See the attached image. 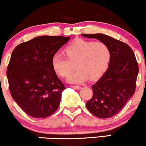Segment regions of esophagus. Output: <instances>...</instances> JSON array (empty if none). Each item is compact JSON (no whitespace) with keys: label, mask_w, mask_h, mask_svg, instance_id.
Wrapping results in <instances>:
<instances>
[{"label":"esophagus","mask_w":146,"mask_h":146,"mask_svg":"<svg viewBox=\"0 0 146 146\" xmlns=\"http://www.w3.org/2000/svg\"><path fill=\"white\" fill-rule=\"evenodd\" d=\"M72 88H73L74 89H75V90H80V89H81V88L80 86H72Z\"/></svg>","instance_id":"obj_1"}]
</instances>
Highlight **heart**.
<instances>
[{"instance_id": "b5f03b06", "label": "heart", "mask_w": 146, "mask_h": 146, "mask_svg": "<svg viewBox=\"0 0 146 146\" xmlns=\"http://www.w3.org/2000/svg\"><path fill=\"white\" fill-rule=\"evenodd\" d=\"M65 56L55 54L52 58L54 71L63 78L68 77L74 69L76 70L68 78L72 83H82L90 78L99 79L106 73L111 60L108 45L101 41L77 38L64 48Z\"/></svg>"}]
</instances>
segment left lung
I'll return each instance as SVG.
<instances>
[{
    "label": "left lung",
    "instance_id": "left-lung-1",
    "mask_svg": "<svg viewBox=\"0 0 146 146\" xmlns=\"http://www.w3.org/2000/svg\"><path fill=\"white\" fill-rule=\"evenodd\" d=\"M108 45L111 60L106 73L92 86L93 96L86 103L92 114L101 119L114 117L135 94L139 66L133 50L125 42L103 34H83Z\"/></svg>",
    "mask_w": 146,
    "mask_h": 146
}]
</instances>
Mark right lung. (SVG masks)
Listing matches in <instances>:
<instances>
[{
    "label": "right lung",
    "mask_w": 146,
    "mask_h": 146,
    "mask_svg": "<svg viewBox=\"0 0 146 146\" xmlns=\"http://www.w3.org/2000/svg\"><path fill=\"white\" fill-rule=\"evenodd\" d=\"M70 38L41 36L19 44L13 50L7 70L9 89L13 99L30 117L45 118L58 109L65 87L51 62Z\"/></svg>",
    "instance_id": "obj_1"
}]
</instances>
